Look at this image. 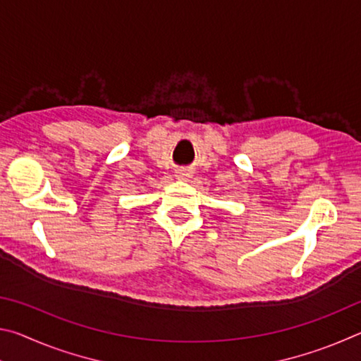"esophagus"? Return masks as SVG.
<instances>
[{"mask_svg": "<svg viewBox=\"0 0 361 361\" xmlns=\"http://www.w3.org/2000/svg\"><path fill=\"white\" fill-rule=\"evenodd\" d=\"M175 176L178 180H188V178H191V172H189V170H186V169H178L175 172Z\"/></svg>", "mask_w": 361, "mask_h": 361, "instance_id": "1", "label": "esophagus"}]
</instances>
